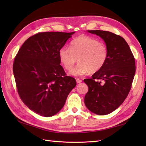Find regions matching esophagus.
<instances>
[{"label": "esophagus", "mask_w": 146, "mask_h": 146, "mask_svg": "<svg viewBox=\"0 0 146 146\" xmlns=\"http://www.w3.org/2000/svg\"><path fill=\"white\" fill-rule=\"evenodd\" d=\"M76 83H80L82 82V80L79 79V78H77V79L76 80Z\"/></svg>", "instance_id": "esophagus-1"}]
</instances>
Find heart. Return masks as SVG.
I'll list each match as a JSON object with an SVG mask.
<instances>
[{
	"instance_id": "1",
	"label": "heart",
	"mask_w": 146,
	"mask_h": 146,
	"mask_svg": "<svg viewBox=\"0 0 146 146\" xmlns=\"http://www.w3.org/2000/svg\"><path fill=\"white\" fill-rule=\"evenodd\" d=\"M58 56L65 69H72L78 58L80 63L70 74L75 76L87 75L90 71L100 70L106 63L108 49L106 45L90 36L81 35L71 42L70 48L64 46L58 52Z\"/></svg>"
}]
</instances>
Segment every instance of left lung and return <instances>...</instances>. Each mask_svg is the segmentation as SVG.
Masks as SVG:
<instances>
[{"instance_id": "8db88e82", "label": "left lung", "mask_w": 146, "mask_h": 146, "mask_svg": "<svg viewBox=\"0 0 146 146\" xmlns=\"http://www.w3.org/2000/svg\"><path fill=\"white\" fill-rule=\"evenodd\" d=\"M88 32L104 39L108 49V57L100 70L91 78L84 80L88 86L85 104L92 112L104 115L116 110L127 97L135 73V59L122 37L105 31Z\"/></svg>"}]
</instances>
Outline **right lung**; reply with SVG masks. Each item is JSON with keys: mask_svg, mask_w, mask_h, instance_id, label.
Returning a JSON list of instances; mask_svg holds the SVG:
<instances>
[{"mask_svg": "<svg viewBox=\"0 0 146 146\" xmlns=\"http://www.w3.org/2000/svg\"><path fill=\"white\" fill-rule=\"evenodd\" d=\"M75 32H44L30 37L14 59L13 73L18 94L34 112L49 117L63 107L76 80L66 76L58 56Z\"/></svg>", "mask_w": 146, "mask_h": 146, "instance_id": "right-lung-1", "label": "right lung"}]
</instances>
